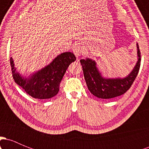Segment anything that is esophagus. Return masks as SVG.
Returning <instances> with one entry per match:
<instances>
[{
  "label": "esophagus",
  "instance_id": "1",
  "mask_svg": "<svg viewBox=\"0 0 149 149\" xmlns=\"http://www.w3.org/2000/svg\"><path fill=\"white\" fill-rule=\"evenodd\" d=\"M73 52L76 57H78L80 55H83V49H82L81 46H80V43H76L73 47Z\"/></svg>",
  "mask_w": 149,
  "mask_h": 149
}]
</instances>
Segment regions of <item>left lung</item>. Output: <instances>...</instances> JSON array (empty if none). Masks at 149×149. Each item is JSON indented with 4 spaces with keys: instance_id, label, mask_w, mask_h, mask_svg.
Masks as SVG:
<instances>
[{
    "instance_id": "1",
    "label": "left lung",
    "mask_w": 149,
    "mask_h": 149,
    "mask_svg": "<svg viewBox=\"0 0 149 149\" xmlns=\"http://www.w3.org/2000/svg\"><path fill=\"white\" fill-rule=\"evenodd\" d=\"M137 48V61L132 71L125 78H105L97 66L95 60L90 58L80 60L88 90L95 97L101 99H111L123 95L130 88L139 73L141 64V53Z\"/></svg>"
}]
</instances>
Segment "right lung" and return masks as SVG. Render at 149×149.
<instances>
[{
    "mask_svg": "<svg viewBox=\"0 0 149 149\" xmlns=\"http://www.w3.org/2000/svg\"><path fill=\"white\" fill-rule=\"evenodd\" d=\"M76 59L73 52H63L48 65L36 72L31 73L28 77L22 76L17 71L13 57L10 58V65L15 83L33 98L45 100L52 98L58 93L59 85L66 69Z\"/></svg>",
    "mask_w": 149,
    "mask_h": 149,
    "instance_id": "1",
    "label": "right lung"
}]
</instances>
